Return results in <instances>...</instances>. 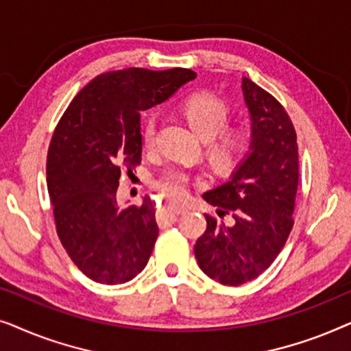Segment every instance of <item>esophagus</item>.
<instances>
[{"label": "esophagus", "mask_w": 351, "mask_h": 351, "mask_svg": "<svg viewBox=\"0 0 351 351\" xmlns=\"http://www.w3.org/2000/svg\"><path fill=\"white\" fill-rule=\"evenodd\" d=\"M166 209L169 210L171 214H174V215H184V214L189 213V209L184 208V206H177V204H171V206H167Z\"/></svg>", "instance_id": "1"}]
</instances>
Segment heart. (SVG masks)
I'll use <instances>...</instances> for the list:
<instances>
[{
    "label": "heart",
    "mask_w": 351,
    "mask_h": 351,
    "mask_svg": "<svg viewBox=\"0 0 351 351\" xmlns=\"http://www.w3.org/2000/svg\"><path fill=\"white\" fill-rule=\"evenodd\" d=\"M190 126L208 141V156L219 171H232L247 156L252 132L246 126H230L232 110L222 99L209 93H196L180 105ZM143 150L150 152L156 145V121L153 117L143 119L141 128ZM191 174L182 167H169L155 180V189L167 199L180 201L189 193Z\"/></svg>",
    "instance_id": "1"
}]
</instances>
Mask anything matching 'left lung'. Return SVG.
Listing matches in <instances>:
<instances>
[{
    "label": "left lung",
    "instance_id": "1",
    "mask_svg": "<svg viewBox=\"0 0 351 351\" xmlns=\"http://www.w3.org/2000/svg\"><path fill=\"white\" fill-rule=\"evenodd\" d=\"M241 89L252 119V152L227 184L203 195L219 208L220 220L206 214L208 227L195 244L201 270L225 286L256 280L278 257L294 225L299 186V147L289 114L246 76ZM227 215L230 223L223 220Z\"/></svg>",
    "mask_w": 351,
    "mask_h": 351
}]
</instances>
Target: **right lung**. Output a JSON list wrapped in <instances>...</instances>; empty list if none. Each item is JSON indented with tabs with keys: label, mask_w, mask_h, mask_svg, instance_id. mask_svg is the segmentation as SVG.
<instances>
[{
	"label": "right lung",
	"mask_w": 351,
	"mask_h": 351,
	"mask_svg": "<svg viewBox=\"0 0 351 351\" xmlns=\"http://www.w3.org/2000/svg\"><path fill=\"white\" fill-rule=\"evenodd\" d=\"M189 69H124L84 86L57 123L47 150V191L62 246L86 276L123 285L145 268L158 238L155 206L119 208L123 172L142 161L141 112L195 80Z\"/></svg>",
	"instance_id": "obj_1"
}]
</instances>
